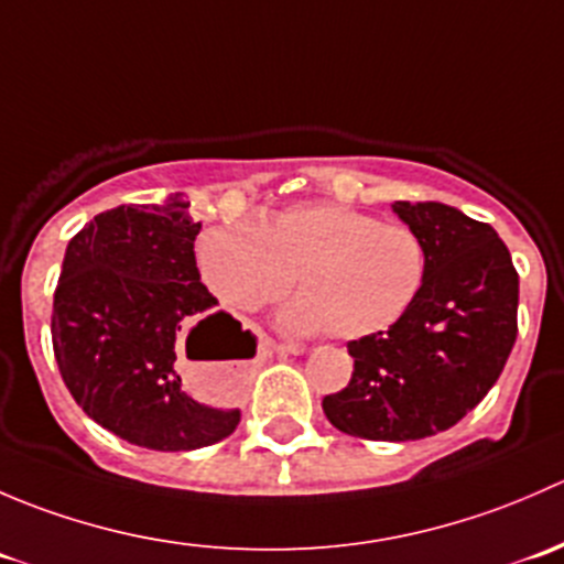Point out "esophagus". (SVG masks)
<instances>
[{
	"mask_svg": "<svg viewBox=\"0 0 564 564\" xmlns=\"http://www.w3.org/2000/svg\"><path fill=\"white\" fill-rule=\"evenodd\" d=\"M264 346L275 349L278 355H303V351H305V346L303 344H294V340H292V344H272V340H267Z\"/></svg>",
	"mask_w": 564,
	"mask_h": 564,
	"instance_id": "34e87169",
	"label": "esophagus"
}]
</instances>
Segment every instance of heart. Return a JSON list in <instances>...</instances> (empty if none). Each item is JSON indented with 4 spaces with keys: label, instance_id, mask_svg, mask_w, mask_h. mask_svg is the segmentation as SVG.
<instances>
[{
    "label": "heart",
    "instance_id": "1",
    "mask_svg": "<svg viewBox=\"0 0 564 564\" xmlns=\"http://www.w3.org/2000/svg\"><path fill=\"white\" fill-rule=\"evenodd\" d=\"M425 264L423 240L409 226L338 202H297L261 224L209 226L196 240L198 275L220 303L256 311L286 297L297 278L303 300L283 324L340 340L390 329L417 300Z\"/></svg>",
    "mask_w": 564,
    "mask_h": 564
}]
</instances>
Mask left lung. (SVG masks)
I'll use <instances>...</instances> for the list:
<instances>
[{
  "mask_svg": "<svg viewBox=\"0 0 564 564\" xmlns=\"http://www.w3.org/2000/svg\"><path fill=\"white\" fill-rule=\"evenodd\" d=\"M392 213L423 240V289L388 333L349 340L355 371L322 409L349 436L412 442L453 429L494 388L519 333V272L497 231L456 207Z\"/></svg>",
  "mask_w": 564,
  "mask_h": 564,
  "instance_id": "8db88e82",
  "label": "left lung"
}]
</instances>
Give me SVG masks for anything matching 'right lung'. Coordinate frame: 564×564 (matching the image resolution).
<instances>
[{
  "instance_id": "right-lung-1",
  "label": "right lung",
  "mask_w": 564,
  "mask_h": 564,
  "mask_svg": "<svg viewBox=\"0 0 564 564\" xmlns=\"http://www.w3.org/2000/svg\"><path fill=\"white\" fill-rule=\"evenodd\" d=\"M187 207L174 193L95 215L67 242L51 316L56 366L78 406L119 440L163 453L209 447L240 423V409H213L182 388V335L213 338L204 360L256 351L202 283L193 253L202 224Z\"/></svg>"
}]
</instances>
